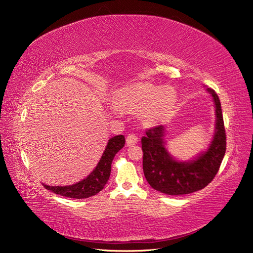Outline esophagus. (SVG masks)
Returning a JSON list of instances; mask_svg holds the SVG:
<instances>
[{
	"label": "esophagus",
	"mask_w": 253,
	"mask_h": 253,
	"mask_svg": "<svg viewBox=\"0 0 253 253\" xmlns=\"http://www.w3.org/2000/svg\"><path fill=\"white\" fill-rule=\"evenodd\" d=\"M138 142V137L135 134H128L126 137L127 145H134Z\"/></svg>",
	"instance_id": "34e87169"
}]
</instances>
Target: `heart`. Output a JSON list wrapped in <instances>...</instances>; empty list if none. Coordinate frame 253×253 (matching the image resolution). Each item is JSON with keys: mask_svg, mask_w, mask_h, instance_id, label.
<instances>
[{"mask_svg": "<svg viewBox=\"0 0 253 253\" xmlns=\"http://www.w3.org/2000/svg\"><path fill=\"white\" fill-rule=\"evenodd\" d=\"M120 104L142 111L145 121L157 123L173 113L177 104V93L172 87H159L149 82L137 83L118 91Z\"/></svg>", "mask_w": 253, "mask_h": 253, "instance_id": "obj_1", "label": "heart"}]
</instances>
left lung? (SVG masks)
Listing matches in <instances>:
<instances>
[{
    "mask_svg": "<svg viewBox=\"0 0 253 253\" xmlns=\"http://www.w3.org/2000/svg\"><path fill=\"white\" fill-rule=\"evenodd\" d=\"M215 109L214 133L205 151L191 160L182 161L172 156L164 140L162 125L149 129L141 138L142 168L151 187L166 195L180 196L204 189L214 178L225 153V130L218 96L206 88Z\"/></svg>",
    "mask_w": 253,
    "mask_h": 253,
    "instance_id": "left-lung-1",
    "label": "left lung"
}]
</instances>
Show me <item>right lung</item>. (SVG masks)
<instances>
[{"mask_svg":"<svg viewBox=\"0 0 253 253\" xmlns=\"http://www.w3.org/2000/svg\"><path fill=\"white\" fill-rule=\"evenodd\" d=\"M124 145V135H116L110 138L99 162L87 177L71 185H48L42 183L43 187L52 193L73 199H85L96 195L108 182L111 175L113 159L120 150L123 149Z\"/></svg>","mask_w":253,"mask_h":253,"instance_id":"obj_1","label":"right lung"}]
</instances>
